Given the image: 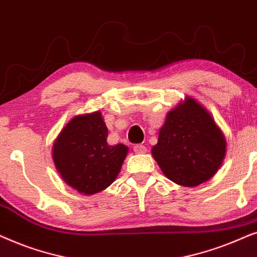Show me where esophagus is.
I'll use <instances>...</instances> for the list:
<instances>
[{
	"label": "esophagus",
	"mask_w": 257,
	"mask_h": 257,
	"mask_svg": "<svg viewBox=\"0 0 257 257\" xmlns=\"http://www.w3.org/2000/svg\"><path fill=\"white\" fill-rule=\"evenodd\" d=\"M134 152L136 154H145V153H147V148L143 145H135Z\"/></svg>",
	"instance_id": "1"
}]
</instances>
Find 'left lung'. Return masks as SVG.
Wrapping results in <instances>:
<instances>
[{"instance_id":"obj_1","label":"left lung","mask_w":257,"mask_h":257,"mask_svg":"<svg viewBox=\"0 0 257 257\" xmlns=\"http://www.w3.org/2000/svg\"><path fill=\"white\" fill-rule=\"evenodd\" d=\"M152 154L170 181L195 187L209 180L220 168L225 140L209 112L188 97L168 112Z\"/></svg>"}]
</instances>
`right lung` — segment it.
Wrapping results in <instances>:
<instances>
[{
    "mask_svg": "<svg viewBox=\"0 0 257 257\" xmlns=\"http://www.w3.org/2000/svg\"><path fill=\"white\" fill-rule=\"evenodd\" d=\"M107 138V125L96 111L74 117L55 141V167L64 182L78 193L96 194L118 175L128 148L109 146Z\"/></svg>",
    "mask_w": 257,
    "mask_h": 257,
    "instance_id": "obj_1",
    "label": "right lung"
}]
</instances>
